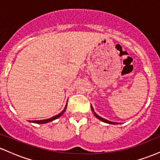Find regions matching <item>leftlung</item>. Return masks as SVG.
I'll return each instance as SVG.
<instances>
[{
	"instance_id": "obj_1",
	"label": "left lung",
	"mask_w": 160,
	"mask_h": 160,
	"mask_svg": "<svg viewBox=\"0 0 160 160\" xmlns=\"http://www.w3.org/2000/svg\"><path fill=\"white\" fill-rule=\"evenodd\" d=\"M91 108H92V112H93V113H94L95 117H96V118H98V120H100L101 121H102V122H106V123H108V124H113V125L121 124L120 122H111V121H109V120H106V119H104V118H102V117H99V116H98V114H96V113H95V111H94V109H93L92 106V105H91Z\"/></svg>"
}]
</instances>
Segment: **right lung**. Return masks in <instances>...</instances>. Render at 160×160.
<instances>
[{
    "instance_id": "right-lung-1",
    "label": "right lung",
    "mask_w": 160,
    "mask_h": 160,
    "mask_svg": "<svg viewBox=\"0 0 160 160\" xmlns=\"http://www.w3.org/2000/svg\"><path fill=\"white\" fill-rule=\"evenodd\" d=\"M67 104H68V102H67V104H66V105H65V109H64L63 111H62L60 113H58V114L54 116V117H51V118L47 119V120H32V121L29 120L28 122H34V123H38V124H44V123H47V122H52V121L56 120V119H58V117H61V116H62V114H63L64 113H65L66 108H67Z\"/></svg>"
}]
</instances>
